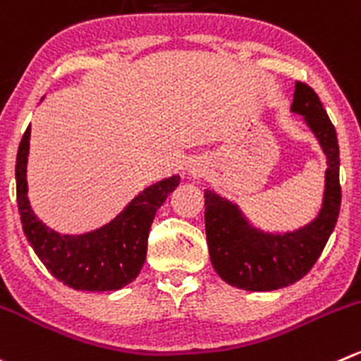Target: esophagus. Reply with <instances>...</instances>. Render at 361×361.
I'll return each mask as SVG.
<instances>
[{"instance_id":"34e87169","label":"esophagus","mask_w":361,"mask_h":361,"mask_svg":"<svg viewBox=\"0 0 361 361\" xmlns=\"http://www.w3.org/2000/svg\"><path fill=\"white\" fill-rule=\"evenodd\" d=\"M206 171H208V166H206L202 160H192V162L188 164V167H187L188 176H192V178L204 176Z\"/></svg>"}]
</instances>
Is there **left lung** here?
I'll return each instance as SVG.
<instances>
[{
  "mask_svg": "<svg viewBox=\"0 0 361 361\" xmlns=\"http://www.w3.org/2000/svg\"><path fill=\"white\" fill-rule=\"evenodd\" d=\"M291 113L303 116L326 155L321 209L309 224L293 231H262L240 206L216 192L204 190L206 241L219 277L243 291H275L305 277L334 233L341 212L338 141L319 97L296 82Z\"/></svg>",
  "mask_w": 361,
  "mask_h": 361,
  "instance_id": "8db88e82",
  "label": "left lung"
}]
</instances>
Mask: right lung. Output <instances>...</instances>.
Here are the masks:
<instances>
[{
    "mask_svg": "<svg viewBox=\"0 0 361 361\" xmlns=\"http://www.w3.org/2000/svg\"><path fill=\"white\" fill-rule=\"evenodd\" d=\"M30 137L27 127L17 152L16 181L20 224L35 254L52 277L77 291H118L130 284L145 264L157 209L180 185V176L173 174L146 187L113 220L97 229L58 233L35 215L27 199Z\"/></svg>",
    "mask_w": 361,
    "mask_h": 361,
    "instance_id": "obj_1",
    "label": "right lung"
}]
</instances>
